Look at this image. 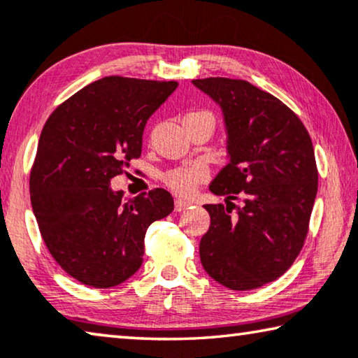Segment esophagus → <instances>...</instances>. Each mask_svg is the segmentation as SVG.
Here are the masks:
<instances>
[{
	"label": "esophagus",
	"mask_w": 358,
	"mask_h": 358,
	"mask_svg": "<svg viewBox=\"0 0 358 358\" xmlns=\"http://www.w3.org/2000/svg\"><path fill=\"white\" fill-rule=\"evenodd\" d=\"M189 206H191V202H188V201H181V199L175 201V210H177V212H183V210H186Z\"/></svg>",
	"instance_id": "obj_1"
}]
</instances>
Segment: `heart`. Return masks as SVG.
Masks as SVG:
<instances>
[{
	"label": "heart",
	"mask_w": 358,
	"mask_h": 358,
	"mask_svg": "<svg viewBox=\"0 0 358 358\" xmlns=\"http://www.w3.org/2000/svg\"><path fill=\"white\" fill-rule=\"evenodd\" d=\"M207 169L203 167L202 164H194V166L169 170V172L164 175V183L180 196H189L196 191V188L202 183V181L207 180Z\"/></svg>",
	"instance_id": "b5f03b06"
}]
</instances>
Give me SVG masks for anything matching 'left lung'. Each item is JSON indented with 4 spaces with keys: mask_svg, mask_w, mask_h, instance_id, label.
Returning a JSON list of instances; mask_svg holds the SVG:
<instances>
[{
    "mask_svg": "<svg viewBox=\"0 0 358 358\" xmlns=\"http://www.w3.org/2000/svg\"><path fill=\"white\" fill-rule=\"evenodd\" d=\"M192 84L223 110L229 155L210 185L226 206H203L210 228L201 263L221 285L253 290L285 274L304 245L319 181L314 146L301 119L253 84L229 78Z\"/></svg>",
    "mask_w": 358,
    "mask_h": 358,
    "instance_id": "obj_1",
    "label": "left lung"
}]
</instances>
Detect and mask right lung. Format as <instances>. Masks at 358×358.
Returning a JSON list of instances; mask_svg holds the SVG:
<instances>
[{
    "mask_svg": "<svg viewBox=\"0 0 358 358\" xmlns=\"http://www.w3.org/2000/svg\"><path fill=\"white\" fill-rule=\"evenodd\" d=\"M177 86L106 76L44 124L30 173L33 213L49 253L84 285L110 288L132 277L143 263L146 229L172 213L169 191L124 202L110 181L140 157L146 121Z\"/></svg>",
    "mask_w": 358,
    "mask_h": 358,
    "instance_id": "right-lung-1",
    "label": "right lung"
}]
</instances>
